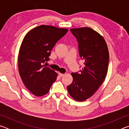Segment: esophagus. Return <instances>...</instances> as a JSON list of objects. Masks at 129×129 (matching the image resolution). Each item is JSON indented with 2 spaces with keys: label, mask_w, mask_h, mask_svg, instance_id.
Instances as JSON below:
<instances>
[{
  "label": "esophagus",
  "mask_w": 129,
  "mask_h": 129,
  "mask_svg": "<svg viewBox=\"0 0 129 129\" xmlns=\"http://www.w3.org/2000/svg\"><path fill=\"white\" fill-rule=\"evenodd\" d=\"M58 76H59L60 77H62L63 76H64V74L61 73H58Z\"/></svg>",
  "instance_id": "1"
}]
</instances>
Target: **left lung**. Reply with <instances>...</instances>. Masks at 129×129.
Wrapping results in <instances>:
<instances>
[{
  "instance_id": "8db88e82",
  "label": "left lung",
  "mask_w": 129,
  "mask_h": 129,
  "mask_svg": "<svg viewBox=\"0 0 129 129\" xmlns=\"http://www.w3.org/2000/svg\"><path fill=\"white\" fill-rule=\"evenodd\" d=\"M78 43L80 57L85 60L79 73H72L73 82L67 86L77 101L91 97L103 83L108 72L109 53L103 36L90 27L71 28Z\"/></svg>"
}]
</instances>
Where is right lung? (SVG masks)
<instances>
[{
  "instance_id": "add662e5",
  "label": "right lung",
  "mask_w": 129,
  "mask_h": 129,
  "mask_svg": "<svg viewBox=\"0 0 129 129\" xmlns=\"http://www.w3.org/2000/svg\"><path fill=\"white\" fill-rule=\"evenodd\" d=\"M68 31L66 28L41 25L24 38L19 52V72L26 88L34 95H45L56 81L57 73L43 64L49 60L52 48Z\"/></svg>"
}]
</instances>
